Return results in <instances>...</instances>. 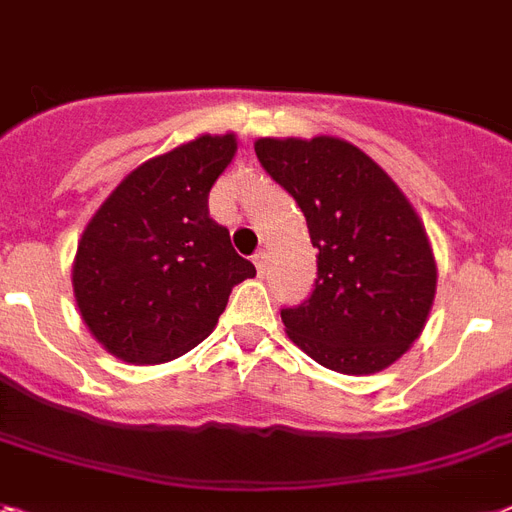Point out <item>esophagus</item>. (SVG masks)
Instances as JSON below:
<instances>
[{
  "instance_id": "34e87169",
  "label": "esophagus",
  "mask_w": 512,
  "mask_h": 512,
  "mask_svg": "<svg viewBox=\"0 0 512 512\" xmlns=\"http://www.w3.org/2000/svg\"><path fill=\"white\" fill-rule=\"evenodd\" d=\"M252 260H255L257 273H260V276H263L265 270H268V252H265V249H260V252H257V255L252 257Z\"/></svg>"
}]
</instances>
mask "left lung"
I'll return each mask as SVG.
<instances>
[{
    "mask_svg": "<svg viewBox=\"0 0 512 512\" xmlns=\"http://www.w3.org/2000/svg\"><path fill=\"white\" fill-rule=\"evenodd\" d=\"M255 152L297 199L318 249L310 299L281 310L286 336L347 376L397 363L421 336L436 294L434 249L410 199L339 136H263Z\"/></svg>",
    "mask_w": 512,
    "mask_h": 512,
    "instance_id": "left-lung-1",
    "label": "left lung"
}]
</instances>
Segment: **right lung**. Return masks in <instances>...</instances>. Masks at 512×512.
Listing matches in <instances>:
<instances>
[{
    "label": "right lung",
    "mask_w": 512,
    "mask_h": 512,
    "mask_svg": "<svg viewBox=\"0 0 512 512\" xmlns=\"http://www.w3.org/2000/svg\"><path fill=\"white\" fill-rule=\"evenodd\" d=\"M236 155V134H202L141 162L78 239V313L112 357L168 363L213 334L228 294L255 265L236 255L207 197Z\"/></svg>",
    "instance_id": "1"
}]
</instances>
